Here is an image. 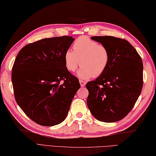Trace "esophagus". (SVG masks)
Instances as JSON below:
<instances>
[{
	"label": "esophagus",
	"instance_id": "1",
	"mask_svg": "<svg viewBox=\"0 0 156 156\" xmlns=\"http://www.w3.org/2000/svg\"><path fill=\"white\" fill-rule=\"evenodd\" d=\"M79 83H80V85L81 87H84L85 85V82L83 80H79Z\"/></svg>",
	"mask_w": 156,
	"mask_h": 156
}]
</instances>
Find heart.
<instances>
[{"mask_svg": "<svg viewBox=\"0 0 156 156\" xmlns=\"http://www.w3.org/2000/svg\"><path fill=\"white\" fill-rule=\"evenodd\" d=\"M73 49L66 50L65 65L69 72H74L80 64L78 75L82 79L101 75L108 66L110 55L108 48L102 44L86 36H81L73 44Z\"/></svg>", "mask_w": 156, "mask_h": 156, "instance_id": "obj_1", "label": "heart"}]
</instances>
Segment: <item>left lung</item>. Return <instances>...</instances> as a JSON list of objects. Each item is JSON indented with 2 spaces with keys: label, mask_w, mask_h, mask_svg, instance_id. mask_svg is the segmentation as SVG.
I'll return each instance as SVG.
<instances>
[{
  "label": "left lung",
  "mask_w": 156,
  "mask_h": 156,
  "mask_svg": "<svg viewBox=\"0 0 156 156\" xmlns=\"http://www.w3.org/2000/svg\"><path fill=\"white\" fill-rule=\"evenodd\" d=\"M91 39L108 48L110 58L104 73L86 84L88 108L100 121H119L131 112L141 94L142 59L125 39L113 36H94Z\"/></svg>",
  "instance_id": "1"
}]
</instances>
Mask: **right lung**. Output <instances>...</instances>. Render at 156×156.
Wrapping results in <instances>:
<instances>
[{"mask_svg":"<svg viewBox=\"0 0 156 156\" xmlns=\"http://www.w3.org/2000/svg\"><path fill=\"white\" fill-rule=\"evenodd\" d=\"M74 40L66 36L38 40L24 46L15 60L11 80L15 100L38 125L61 123L81 87L65 65V52Z\"/></svg>","mask_w":156,"mask_h":156,"instance_id":"1","label":"right lung"}]
</instances>
